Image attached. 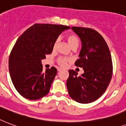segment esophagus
Returning <instances> with one entry per match:
<instances>
[{
    "instance_id": "34e87169",
    "label": "esophagus",
    "mask_w": 126,
    "mask_h": 126,
    "mask_svg": "<svg viewBox=\"0 0 126 126\" xmlns=\"http://www.w3.org/2000/svg\"><path fill=\"white\" fill-rule=\"evenodd\" d=\"M61 70H61L60 68H58V72H60Z\"/></svg>"
}]
</instances>
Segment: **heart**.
<instances>
[{
  "label": "heart",
  "instance_id": "1",
  "mask_svg": "<svg viewBox=\"0 0 126 126\" xmlns=\"http://www.w3.org/2000/svg\"><path fill=\"white\" fill-rule=\"evenodd\" d=\"M66 40L68 41V44L72 48L73 47H77L79 45V39L76 35L75 34H70L66 37ZM58 40L56 39L54 42L53 46H52V48L53 50L56 49V47L58 45ZM71 62V59L70 58H65V57H59L57 60V63L61 67H66L68 63Z\"/></svg>",
  "mask_w": 126,
  "mask_h": 126
}]
</instances>
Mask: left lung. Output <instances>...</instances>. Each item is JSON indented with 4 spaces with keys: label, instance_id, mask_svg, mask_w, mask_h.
Here are the masks:
<instances>
[{
    "label": "left lung",
    "instance_id": "left-lung-1",
    "mask_svg": "<svg viewBox=\"0 0 126 126\" xmlns=\"http://www.w3.org/2000/svg\"><path fill=\"white\" fill-rule=\"evenodd\" d=\"M72 30L82 43L75 65L82 68L84 73L78 76L74 70L68 71V93L78 103H92L105 92L110 82L113 72L110 52L104 38L95 30L81 27H72Z\"/></svg>",
    "mask_w": 126,
    "mask_h": 126
}]
</instances>
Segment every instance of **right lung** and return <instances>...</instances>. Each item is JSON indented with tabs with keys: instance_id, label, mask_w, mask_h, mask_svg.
<instances>
[{
	"instance_id": "add662e5",
	"label": "right lung",
	"mask_w": 126,
	"mask_h": 126,
	"mask_svg": "<svg viewBox=\"0 0 126 126\" xmlns=\"http://www.w3.org/2000/svg\"><path fill=\"white\" fill-rule=\"evenodd\" d=\"M69 26L35 23L16 42L9 56L12 81L24 98L37 100L48 93L57 70L52 66L43 72L41 60L52 52L54 42Z\"/></svg>"
}]
</instances>
